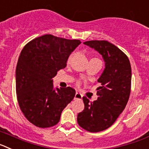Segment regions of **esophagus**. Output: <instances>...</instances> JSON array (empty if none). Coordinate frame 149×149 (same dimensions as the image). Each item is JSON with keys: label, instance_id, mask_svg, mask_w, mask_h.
I'll list each match as a JSON object with an SVG mask.
<instances>
[{"label": "esophagus", "instance_id": "esophagus-1", "mask_svg": "<svg viewBox=\"0 0 149 149\" xmlns=\"http://www.w3.org/2000/svg\"><path fill=\"white\" fill-rule=\"evenodd\" d=\"M82 98V94H80L79 92H76V94H75L74 99L75 100H81Z\"/></svg>", "mask_w": 149, "mask_h": 149}]
</instances>
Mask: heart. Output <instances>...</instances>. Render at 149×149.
<instances>
[{"label": "heart", "instance_id": "heart-1", "mask_svg": "<svg viewBox=\"0 0 149 149\" xmlns=\"http://www.w3.org/2000/svg\"><path fill=\"white\" fill-rule=\"evenodd\" d=\"M73 54H71V55H70V57L68 58V61H67V62H68V63H70V61H71V59H72V58H73Z\"/></svg>", "mask_w": 149, "mask_h": 149}]
</instances>
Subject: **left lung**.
<instances>
[{
  "label": "left lung",
  "instance_id": "obj_1",
  "mask_svg": "<svg viewBox=\"0 0 149 149\" xmlns=\"http://www.w3.org/2000/svg\"><path fill=\"white\" fill-rule=\"evenodd\" d=\"M85 45L102 55L105 68L97 82V100L90 103L83 97L85 108L77 116L81 127L100 132L112 126L128 101L131 87V67L128 58L117 46L106 40H91Z\"/></svg>",
  "mask_w": 149,
  "mask_h": 149
}]
</instances>
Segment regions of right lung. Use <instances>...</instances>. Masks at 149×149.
Returning <instances> with one entry per match:
<instances>
[{
    "instance_id": "add662e5",
    "label": "right lung",
    "mask_w": 149,
    "mask_h": 149,
    "mask_svg": "<svg viewBox=\"0 0 149 149\" xmlns=\"http://www.w3.org/2000/svg\"><path fill=\"white\" fill-rule=\"evenodd\" d=\"M80 43L78 40L46 34L23 48L15 70V90L21 110L35 126L46 128L57 125L62 111L73 100L74 89L55 88L52 78L66 67Z\"/></svg>"
}]
</instances>
